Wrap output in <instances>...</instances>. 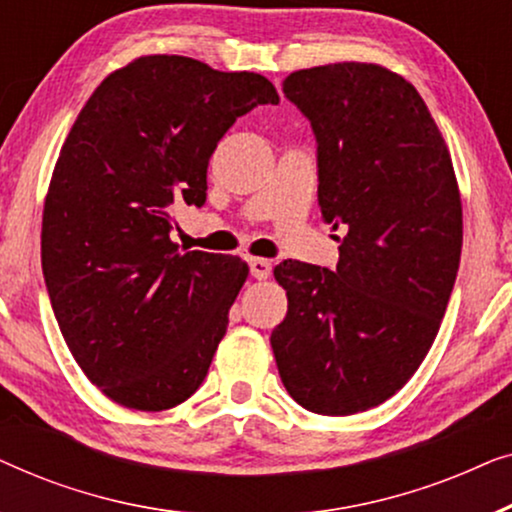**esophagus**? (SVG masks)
I'll return each mask as SVG.
<instances>
[{
	"label": "esophagus",
	"mask_w": 512,
	"mask_h": 512,
	"mask_svg": "<svg viewBox=\"0 0 512 512\" xmlns=\"http://www.w3.org/2000/svg\"><path fill=\"white\" fill-rule=\"evenodd\" d=\"M249 272L254 279H268L272 272V263L265 258H249Z\"/></svg>",
	"instance_id": "34e87169"
}]
</instances>
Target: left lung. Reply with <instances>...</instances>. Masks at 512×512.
Here are the masks:
<instances>
[{
    "mask_svg": "<svg viewBox=\"0 0 512 512\" xmlns=\"http://www.w3.org/2000/svg\"><path fill=\"white\" fill-rule=\"evenodd\" d=\"M317 139L321 219L338 268L284 261L272 331L279 377L305 410L354 415L415 375L443 321L461 256V200L438 125L412 83L366 62L284 79Z\"/></svg>",
    "mask_w": 512,
    "mask_h": 512,
    "instance_id": "left-lung-1",
    "label": "left lung"
}]
</instances>
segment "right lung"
<instances>
[{
    "label": "right lung",
    "mask_w": 512,
    "mask_h": 512,
    "mask_svg": "<svg viewBox=\"0 0 512 512\" xmlns=\"http://www.w3.org/2000/svg\"><path fill=\"white\" fill-rule=\"evenodd\" d=\"M254 72L146 55L109 74L72 125L41 226V265L69 352L111 401L167 410L195 394L247 265L181 251L174 205L202 207L219 139L258 104Z\"/></svg>",
    "instance_id": "add662e5"
}]
</instances>
